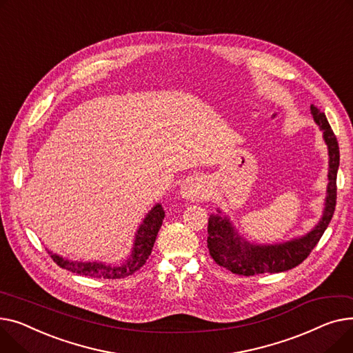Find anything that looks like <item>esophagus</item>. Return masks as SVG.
Masks as SVG:
<instances>
[{"mask_svg":"<svg viewBox=\"0 0 353 353\" xmlns=\"http://www.w3.org/2000/svg\"><path fill=\"white\" fill-rule=\"evenodd\" d=\"M181 195L191 201H201L210 195V185L203 175L194 174L186 176L181 183Z\"/></svg>","mask_w":353,"mask_h":353,"instance_id":"1","label":"esophagus"}]
</instances>
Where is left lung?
Segmentation results:
<instances>
[{
  "mask_svg": "<svg viewBox=\"0 0 353 353\" xmlns=\"http://www.w3.org/2000/svg\"><path fill=\"white\" fill-rule=\"evenodd\" d=\"M310 114L323 132V139L329 151V182L322 218L312 231L301 238L275 245H254L238 235L231 221L228 216H222L221 211L215 215L212 214L208 219L210 255L219 266H223L232 274L243 276L265 272L278 274L298 266L312 252L334 216L336 206L339 145L325 114L315 105H310Z\"/></svg>",
  "mask_w": 353,
  "mask_h": 353,
  "instance_id": "1",
  "label": "left lung"
}]
</instances>
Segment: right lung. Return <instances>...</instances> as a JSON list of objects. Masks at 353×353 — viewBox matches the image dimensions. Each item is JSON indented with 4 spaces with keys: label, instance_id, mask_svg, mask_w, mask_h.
<instances>
[{
    "label": "right lung",
    "instance_id": "add662e5",
    "mask_svg": "<svg viewBox=\"0 0 353 353\" xmlns=\"http://www.w3.org/2000/svg\"><path fill=\"white\" fill-rule=\"evenodd\" d=\"M163 216H165L163 208L159 203H157L139 225V230L135 234L134 248L130 258L127 261H123L121 265L68 261L57 254L50 252L51 258L59 268L67 269V271L78 275H85L91 278H103V279H119V278L130 276L134 272H137L138 269H141V266H143L145 262H147V259L150 258L158 231L162 225Z\"/></svg>",
    "mask_w": 353,
    "mask_h": 353
}]
</instances>
